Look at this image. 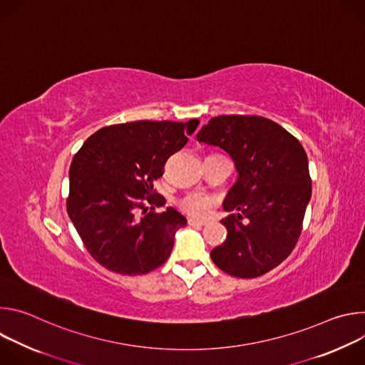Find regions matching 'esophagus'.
I'll return each instance as SVG.
<instances>
[{"label":"esophagus","mask_w":365,"mask_h":365,"mask_svg":"<svg viewBox=\"0 0 365 365\" xmlns=\"http://www.w3.org/2000/svg\"><path fill=\"white\" fill-rule=\"evenodd\" d=\"M187 224H189L190 227H203V225H206L205 221H199V220H195V218H189V220H187Z\"/></svg>","instance_id":"esophagus-1"}]
</instances>
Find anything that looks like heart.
<instances>
[{
    "mask_svg": "<svg viewBox=\"0 0 365 365\" xmlns=\"http://www.w3.org/2000/svg\"><path fill=\"white\" fill-rule=\"evenodd\" d=\"M214 205H215V197L205 192H190L180 202L182 210L195 218L206 217L211 212Z\"/></svg>",
    "mask_w": 365,
    "mask_h": 365,
    "instance_id": "obj_1",
    "label": "heart"
}]
</instances>
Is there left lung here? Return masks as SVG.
<instances>
[{
	"mask_svg": "<svg viewBox=\"0 0 365 365\" xmlns=\"http://www.w3.org/2000/svg\"><path fill=\"white\" fill-rule=\"evenodd\" d=\"M196 138L227 151L238 173L222 203L232 212L221 221L228 235L211 251L212 262L234 277L263 276L299 240L312 196L306 151L282 125L257 115L215 117Z\"/></svg>",
	"mask_w": 365,
	"mask_h": 365,
	"instance_id": "obj_1",
	"label": "left lung"
}]
</instances>
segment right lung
<instances>
[{
	"label": "right lung",
	"instance_id": "obj_1",
	"mask_svg": "<svg viewBox=\"0 0 365 365\" xmlns=\"http://www.w3.org/2000/svg\"><path fill=\"white\" fill-rule=\"evenodd\" d=\"M199 120L134 121L103 127L75 154L69 169L68 215L95 262L124 276L145 274L169 258L186 218L154 193L169 155ZM143 210L141 216H138Z\"/></svg>",
	"mask_w": 365,
	"mask_h": 365
}]
</instances>
